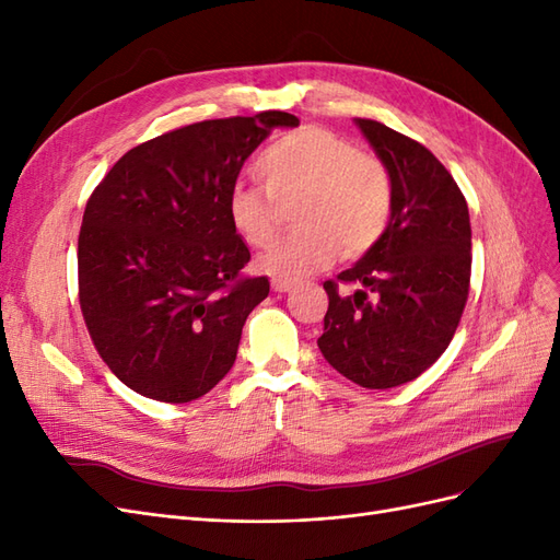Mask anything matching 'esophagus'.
<instances>
[{
  "mask_svg": "<svg viewBox=\"0 0 560 560\" xmlns=\"http://www.w3.org/2000/svg\"><path fill=\"white\" fill-rule=\"evenodd\" d=\"M270 287H273V292L284 294V292H290V290H292L294 282H292V280H287V278H273V282H270Z\"/></svg>",
  "mask_w": 560,
  "mask_h": 560,
  "instance_id": "34e87169",
  "label": "esophagus"
}]
</instances>
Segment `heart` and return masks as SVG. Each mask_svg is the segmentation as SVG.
<instances>
[{"instance_id":"obj_1","label":"heart","mask_w":560,"mask_h":560,"mask_svg":"<svg viewBox=\"0 0 560 560\" xmlns=\"http://www.w3.org/2000/svg\"><path fill=\"white\" fill-rule=\"evenodd\" d=\"M264 184L235 182L229 222L252 247H264L279 221L278 201L298 196L300 226L259 257V268L278 278H301L329 264L336 252L352 259L374 247L393 219V179L374 154L325 128H301L270 142L257 159Z\"/></svg>"}]
</instances>
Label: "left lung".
<instances>
[{"mask_svg": "<svg viewBox=\"0 0 560 560\" xmlns=\"http://www.w3.org/2000/svg\"><path fill=\"white\" fill-rule=\"evenodd\" d=\"M364 138L393 179V219L352 268L327 280L317 346L348 381L369 389L418 378L460 325L471 276L467 200L428 147L371 118ZM341 285H354L343 295Z\"/></svg>", "mask_w": 560, "mask_h": 560, "instance_id": "left-lung-1", "label": "left lung"}]
</instances>
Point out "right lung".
<instances>
[{"mask_svg": "<svg viewBox=\"0 0 560 560\" xmlns=\"http://www.w3.org/2000/svg\"><path fill=\"white\" fill-rule=\"evenodd\" d=\"M287 112L210 118L132 147L95 186L79 231V306L112 374L149 399L184 404L222 381L268 278L226 200L245 159Z\"/></svg>", "mask_w": 560, "mask_h": 560, "instance_id": "add662e5", "label": "right lung"}]
</instances>
